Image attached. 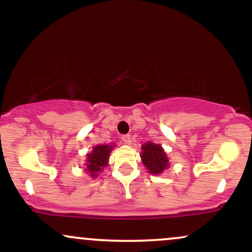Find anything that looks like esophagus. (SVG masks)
Returning a JSON list of instances; mask_svg holds the SVG:
<instances>
[{
    "instance_id": "34e87169",
    "label": "esophagus",
    "mask_w": 252,
    "mask_h": 252,
    "mask_svg": "<svg viewBox=\"0 0 252 252\" xmlns=\"http://www.w3.org/2000/svg\"><path fill=\"white\" fill-rule=\"evenodd\" d=\"M122 141L126 144H130V143H131V136H130V135H123L122 136Z\"/></svg>"
}]
</instances>
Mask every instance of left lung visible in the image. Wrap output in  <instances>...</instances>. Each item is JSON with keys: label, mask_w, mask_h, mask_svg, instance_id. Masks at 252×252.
Segmentation results:
<instances>
[{"label": "left lung", "mask_w": 252, "mask_h": 252, "mask_svg": "<svg viewBox=\"0 0 252 252\" xmlns=\"http://www.w3.org/2000/svg\"><path fill=\"white\" fill-rule=\"evenodd\" d=\"M141 160L150 174L158 175L169 167V158L162 146L153 142H147L141 147Z\"/></svg>", "instance_id": "8db88e82"}]
</instances>
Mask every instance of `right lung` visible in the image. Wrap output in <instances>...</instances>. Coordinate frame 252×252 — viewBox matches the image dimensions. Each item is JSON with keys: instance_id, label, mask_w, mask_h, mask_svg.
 <instances>
[{"instance_id": "obj_1", "label": "right lung", "mask_w": 252, "mask_h": 252, "mask_svg": "<svg viewBox=\"0 0 252 252\" xmlns=\"http://www.w3.org/2000/svg\"><path fill=\"white\" fill-rule=\"evenodd\" d=\"M115 144H97L94 147L91 153L86 155L85 172L91 176L92 179H96L99 173L103 172V168L108 166L109 156L112 149L115 148Z\"/></svg>"}]
</instances>
